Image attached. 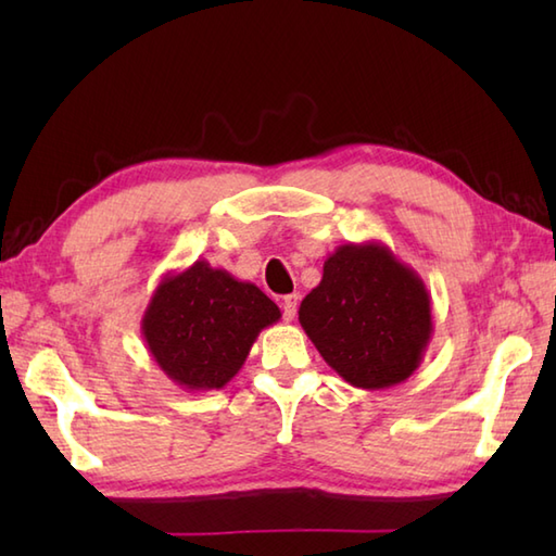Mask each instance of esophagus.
I'll list each match as a JSON object with an SVG mask.
<instances>
[{"label": "esophagus", "instance_id": "1", "mask_svg": "<svg viewBox=\"0 0 556 556\" xmlns=\"http://www.w3.org/2000/svg\"><path fill=\"white\" fill-rule=\"evenodd\" d=\"M296 308H299V296L296 293H291V296H285L281 301V311H285V320L291 323L293 317H296Z\"/></svg>", "mask_w": 556, "mask_h": 556}]
</instances>
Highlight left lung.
I'll return each instance as SVG.
<instances>
[{
    "mask_svg": "<svg viewBox=\"0 0 556 556\" xmlns=\"http://www.w3.org/2000/svg\"><path fill=\"white\" fill-rule=\"evenodd\" d=\"M299 323L349 384L389 389L418 370L432 339V305L418 271L384 243H344L325 260Z\"/></svg>",
    "mask_w": 556,
    "mask_h": 556,
    "instance_id": "1",
    "label": "left lung"
}]
</instances>
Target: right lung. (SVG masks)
Here are the masks:
<instances>
[{
  "instance_id": "1",
  "label": "right lung",
  "mask_w": 556,
  "mask_h": 556,
  "mask_svg": "<svg viewBox=\"0 0 556 556\" xmlns=\"http://www.w3.org/2000/svg\"><path fill=\"white\" fill-rule=\"evenodd\" d=\"M281 317L251 281L195 260L164 275L140 320L160 370L188 392L222 389L243 368L253 341Z\"/></svg>"
}]
</instances>
